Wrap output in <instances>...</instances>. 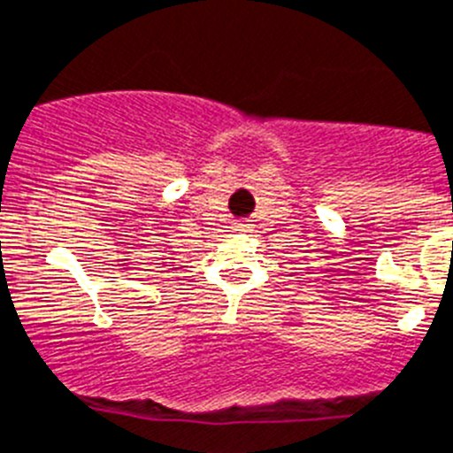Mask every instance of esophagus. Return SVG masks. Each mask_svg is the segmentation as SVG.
<instances>
[{
    "instance_id": "34e87169",
    "label": "esophagus",
    "mask_w": 453,
    "mask_h": 453,
    "mask_svg": "<svg viewBox=\"0 0 453 453\" xmlns=\"http://www.w3.org/2000/svg\"><path fill=\"white\" fill-rule=\"evenodd\" d=\"M232 227H234L236 232H250L252 223H248V221H236L234 226H232Z\"/></svg>"
}]
</instances>
